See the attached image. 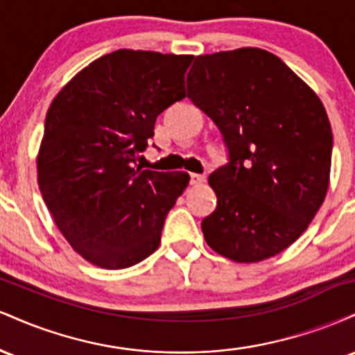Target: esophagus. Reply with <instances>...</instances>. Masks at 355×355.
Returning a JSON list of instances; mask_svg holds the SVG:
<instances>
[{
	"label": "esophagus",
	"mask_w": 355,
	"mask_h": 355,
	"mask_svg": "<svg viewBox=\"0 0 355 355\" xmlns=\"http://www.w3.org/2000/svg\"><path fill=\"white\" fill-rule=\"evenodd\" d=\"M207 180V177L203 173H190V183L191 185H200Z\"/></svg>",
	"instance_id": "obj_1"
}]
</instances>
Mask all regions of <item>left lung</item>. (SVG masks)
<instances>
[{
    "label": "left lung",
    "mask_w": 355,
    "mask_h": 355,
    "mask_svg": "<svg viewBox=\"0 0 355 355\" xmlns=\"http://www.w3.org/2000/svg\"><path fill=\"white\" fill-rule=\"evenodd\" d=\"M187 92L218 126L229 153L209 177L217 207L202 220L207 243L243 263L280 254L327 193L334 140L324 105L260 48L197 56Z\"/></svg>",
    "instance_id": "8db88e82"
}]
</instances>
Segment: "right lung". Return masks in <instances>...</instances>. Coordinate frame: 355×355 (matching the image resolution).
Segmentation results:
<instances>
[{
    "label": "right lung",
    "mask_w": 355,
    "mask_h": 355,
    "mask_svg": "<svg viewBox=\"0 0 355 355\" xmlns=\"http://www.w3.org/2000/svg\"><path fill=\"white\" fill-rule=\"evenodd\" d=\"M191 55L116 50L53 100L38 153L43 200L68 243L103 268L132 267L160 245L185 172L141 170L157 116L185 98Z\"/></svg>",
    "instance_id": "add662e5"
}]
</instances>
